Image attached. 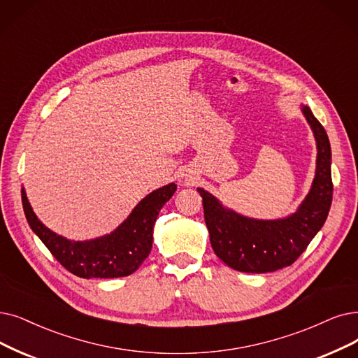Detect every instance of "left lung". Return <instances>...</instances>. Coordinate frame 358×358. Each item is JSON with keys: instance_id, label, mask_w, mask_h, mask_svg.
<instances>
[{"instance_id": "left-lung-1", "label": "left lung", "mask_w": 358, "mask_h": 358, "mask_svg": "<svg viewBox=\"0 0 358 358\" xmlns=\"http://www.w3.org/2000/svg\"><path fill=\"white\" fill-rule=\"evenodd\" d=\"M301 111L317 145L316 175L310 192L295 213L283 219L260 220L224 207L203 188L204 219L211 247L219 259L238 271L267 273L291 266L324 224L332 204V151L324 127L307 106Z\"/></svg>"}]
</instances>
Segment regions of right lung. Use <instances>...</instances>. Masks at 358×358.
<instances>
[{"instance_id":"1","label":"right lung","mask_w":358,"mask_h":358,"mask_svg":"<svg viewBox=\"0 0 358 358\" xmlns=\"http://www.w3.org/2000/svg\"><path fill=\"white\" fill-rule=\"evenodd\" d=\"M178 185L169 183L142 198L127 219L113 232L90 241H71L57 235L42 223L22 188L27 223L44 245L70 273L83 279L129 276L144 263L152 248L154 223Z\"/></svg>"}]
</instances>
